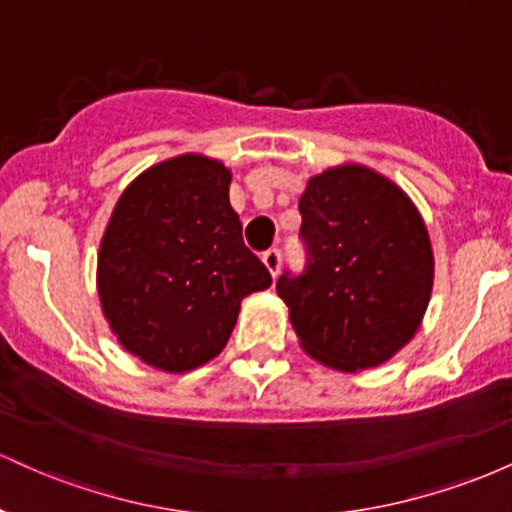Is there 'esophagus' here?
I'll return each mask as SVG.
<instances>
[{"label":"esophagus","instance_id":"1","mask_svg":"<svg viewBox=\"0 0 512 512\" xmlns=\"http://www.w3.org/2000/svg\"><path fill=\"white\" fill-rule=\"evenodd\" d=\"M262 262H264V267L269 269V274L276 276V274H279V267H281V252L279 250H267L262 255Z\"/></svg>","mask_w":512,"mask_h":512}]
</instances>
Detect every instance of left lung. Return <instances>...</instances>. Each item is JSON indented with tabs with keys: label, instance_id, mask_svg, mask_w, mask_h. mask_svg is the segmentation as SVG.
<instances>
[{
	"label": "left lung",
	"instance_id": "8db88e82",
	"mask_svg": "<svg viewBox=\"0 0 512 512\" xmlns=\"http://www.w3.org/2000/svg\"><path fill=\"white\" fill-rule=\"evenodd\" d=\"M308 267L279 276L303 351L358 373L407 346L431 301L433 248L402 187L361 163L322 170L298 202Z\"/></svg>",
	"mask_w": 512,
	"mask_h": 512
}]
</instances>
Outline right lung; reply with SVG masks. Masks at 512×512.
<instances>
[{"instance_id": "right-lung-1", "label": "right lung", "mask_w": 512, "mask_h": 512, "mask_svg": "<svg viewBox=\"0 0 512 512\" xmlns=\"http://www.w3.org/2000/svg\"><path fill=\"white\" fill-rule=\"evenodd\" d=\"M228 187L221 161L182 154L137 175L110 214L98 296L117 342L146 366L187 373L209 363L231 337L240 301L272 286L245 248Z\"/></svg>"}]
</instances>
